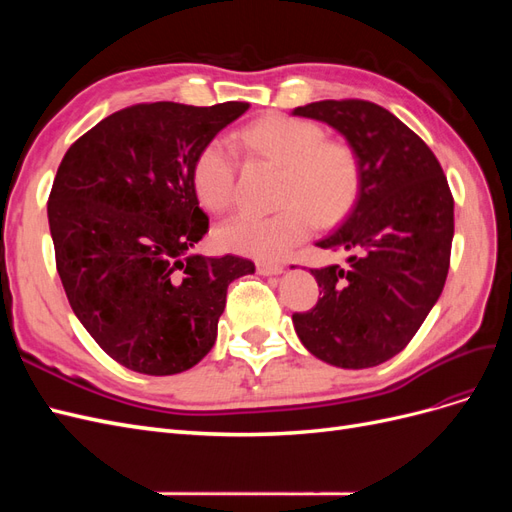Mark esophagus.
Returning <instances> with one entry per match:
<instances>
[{"mask_svg": "<svg viewBox=\"0 0 512 512\" xmlns=\"http://www.w3.org/2000/svg\"><path fill=\"white\" fill-rule=\"evenodd\" d=\"M256 271L260 275H280L284 271V265H280V262H256Z\"/></svg>", "mask_w": 512, "mask_h": 512, "instance_id": "34e87169", "label": "esophagus"}]
</instances>
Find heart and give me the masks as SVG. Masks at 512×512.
Here are the masks:
<instances>
[{
	"instance_id": "1",
	"label": "heart",
	"mask_w": 512,
	"mask_h": 512,
	"mask_svg": "<svg viewBox=\"0 0 512 512\" xmlns=\"http://www.w3.org/2000/svg\"><path fill=\"white\" fill-rule=\"evenodd\" d=\"M252 158L282 166L275 213H239L215 237L230 252L254 258H282L316 226L344 215L361 190L363 168L356 149L342 138H327L318 121L294 115H267L239 132ZM237 153L222 138L200 147L192 164L198 203L222 213L237 200Z\"/></svg>"
}]
</instances>
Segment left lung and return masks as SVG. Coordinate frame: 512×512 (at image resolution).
I'll return each mask as SVG.
<instances>
[{"label":"left lung","instance_id":"left-lung-1","mask_svg":"<svg viewBox=\"0 0 512 512\" xmlns=\"http://www.w3.org/2000/svg\"><path fill=\"white\" fill-rule=\"evenodd\" d=\"M292 115L329 123L361 158L363 179L344 224L316 245L350 252L348 267L312 269L322 297L292 324L320 361L346 369L393 359L442 294L455 200L433 151L386 108L320 100Z\"/></svg>","mask_w":512,"mask_h":512}]
</instances>
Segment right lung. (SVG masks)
<instances>
[{
  "mask_svg": "<svg viewBox=\"0 0 512 512\" xmlns=\"http://www.w3.org/2000/svg\"><path fill=\"white\" fill-rule=\"evenodd\" d=\"M250 104H134L74 141L49 194L55 265L96 344L138 374L173 376L213 348L228 284L254 262L190 254L209 218L192 188L200 147Z\"/></svg>",
  "mask_w": 512,
  "mask_h": 512,
  "instance_id": "right-lung-1",
  "label": "right lung"
}]
</instances>
